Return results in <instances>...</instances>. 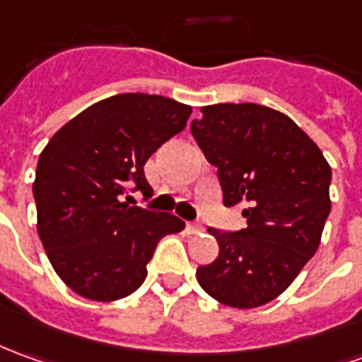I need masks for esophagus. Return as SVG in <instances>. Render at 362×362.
Listing matches in <instances>:
<instances>
[{
	"mask_svg": "<svg viewBox=\"0 0 362 362\" xmlns=\"http://www.w3.org/2000/svg\"><path fill=\"white\" fill-rule=\"evenodd\" d=\"M186 227H188L189 233H199V231H204V225L198 223V221H192V223H188Z\"/></svg>",
	"mask_w": 362,
	"mask_h": 362,
	"instance_id": "obj_1",
	"label": "esophagus"
}]
</instances>
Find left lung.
Instances as JSON below:
<instances>
[{
    "mask_svg": "<svg viewBox=\"0 0 362 362\" xmlns=\"http://www.w3.org/2000/svg\"><path fill=\"white\" fill-rule=\"evenodd\" d=\"M192 135L217 168L227 207L245 204L241 231L209 227L219 245L199 286L239 310L269 304L312 259L331 211V168L288 115L257 103L202 107Z\"/></svg>",
    "mask_w": 362,
    "mask_h": 362,
    "instance_id": "1",
    "label": "left lung"
}]
</instances>
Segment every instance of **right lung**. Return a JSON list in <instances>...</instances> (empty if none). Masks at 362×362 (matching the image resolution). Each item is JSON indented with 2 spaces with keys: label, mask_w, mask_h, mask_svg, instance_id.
Listing matches in <instances>:
<instances>
[{
  "label": "right lung",
  "mask_w": 362,
  "mask_h": 362,
  "mask_svg": "<svg viewBox=\"0 0 362 362\" xmlns=\"http://www.w3.org/2000/svg\"><path fill=\"white\" fill-rule=\"evenodd\" d=\"M192 107L148 93H119L93 103L52 135L33 184L37 231L52 269L76 294L113 302L146 278L164 235L184 221L123 202L135 184L153 194L143 166L188 123Z\"/></svg>",
  "instance_id": "obj_1"
}]
</instances>
